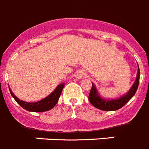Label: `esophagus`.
Listing matches in <instances>:
<instances>
[{
    "label": "esophagus",
    "instance_id": "obj_1",
    "mask_svg": "<svg viewBox=\"0 0 149 149\" xmlns=\"http://www.w3.org/2000/svg\"><path fill=\"white\" fill-rule=\"evenodd\" d=\"M86 76V72H84V71H81V72H80L78 74H77V77H78L79 79L85 77Z\"/></svg>",
    "mask_w": 149,
    "mask_h": 149
}]
</instances>
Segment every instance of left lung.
Returning a JSON list of instances; mask_svg holds the SVG:
<instances>
[{"label":"left lung","instance_id":"1","mask_svg":"<svg viewBox=\"0 0 149 149\" xmlns=\"http://www.w3.org/2000/svg\"><path fill=\"white\" fill-rule=\"evenodd\" d=\"M139 81H140V69H139L138 66L137 78H136L134 84H133L131 89L128 91L126 95L116 100L103 99L102 97H100V95L98 94L95 86L94 85V84H92L91 91H90L89 95H88V100L95 107H96L98 109H100V110H103V111H116V110H118L123 106H125L133 97V96L137 91V88H138Z\"/></svg>","mask_w":149,"mask_h":149}]
</instances>
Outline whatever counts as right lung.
<instances>
[{
    "label": "right lung",
    "instance_id": "right-lung-1",
    "mask_svg": "<svg viewBox=\"0 0 149 149\" xmlns=\"http://www.w3.org/2000/svg\"><path fill=\"white\" fill-rule=\"evenodd\" d=\"M64 87V84H60L57 86V88L52 92L49 96L46 97L44 99L41 100L40 101L35 102V103H28V102L23 101L19 98H17L13 94L11 88H9L10 94L13 98L15 100V101L21 106L23 109L29 111H33V112H43V111H49L50 109H53L54 106L58 102L60 96L61 95L62 90Z\"/></svg>",
    "mask_w": 149,
    "mask_h": 149
}]
</instances>
